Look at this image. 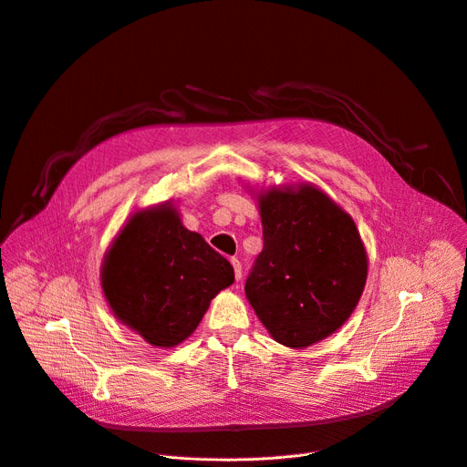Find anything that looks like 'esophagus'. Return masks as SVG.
Instances as JSON below:
<instances>
[{
	"instance_id": "obj_1",
	"label": "esophagus",
	"mask_w": 467,
	"mask_h": 467,
	"mask_svg": "<svg viewBox=\"0 0 467 467\" xmlns=\"http://www.w3.org/2000/svg\"><path fill=\"white\" fill-rule=\"evenodd\" d=\"M232 265H234L235 280H241V276H243V267H241V262H239L237 258H232Z\"/></svg>"
}]
</instances>
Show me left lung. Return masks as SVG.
<instances>
[{"label":"left lung","mask_w":467,"mask_h":467,"mask_svg":"<svg viewBox=\"0 0 467 467\" xmlns=\"http://www.w3.org/2000/svg\"><path fill=\"white\" fill-rule=\"evenodd\" d=\"M264 250L244 294L269 335L303 349L337 333L368 276L367 248L349 213L312 183L256 196Z\"/></svg>","instance_id":"obj_1"}]
</instances>
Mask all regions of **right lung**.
I'll use <instances>...</instances> for the list:
<instances>
[{
	"instance_id": "right-lung-1",
	"label": "right lung",
	"mask_w": 467,
	"mask_h": 467,
	"mask_svg": "<svg viewBox=\"0 0 467 467\" xmlns=\"http://www.w3.org/2000/svg\"><path fill=\"white\" fill-rule=\"evenodd\" d=\"M232 284L230 262L183 226L171 202L132 213L100 265L112 314L155 348L187 340L211 299Z\"/></svg>"
}]
</instances>
